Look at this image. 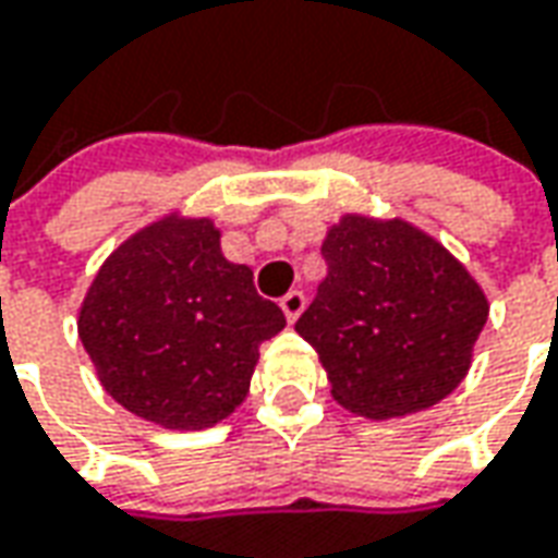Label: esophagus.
<instances>
[{
  "instance_id": "1",
  "label": "esophagus",
  "mask_w": 558,
  "mask_h": 558,
  "mask_svg": "<svg viewBox=\"0 0 558 558\" xmlns=\"http://www.w3.org/2000/svg\"><path fill=\"white\" fill-rule=\"evenodd\" d=\"M280 308H283V315L287 320L293 324L299 315H302V308H305V296H302V290H290L287 296L280 299Z\"/></svg>"
}]
</instances>
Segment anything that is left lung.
<instances>
[{
  "label": "left lung",
  "instance_id": "left-lung-1",
  "mask_svg": "<svg viewBox=\"0 0 558 558\" xmlns=\"http://www.w3.org/2000/svg\"><path fill=\"white\" fill-rule=\"evenodd\" d=\"M327 278L296 320L345 411H426L463 383L488 299L441 243L401 219L342 216L320 246Z\"/></svg>",
  "mask_w": 558,
  "mask_h": 558
}]
</instances>
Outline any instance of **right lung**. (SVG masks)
Listing matches in <instances>:
<instances>
[{
    "mask_svg": "<svg viewBox=\"0 0 558 558\" xmlns=\"http://www.w3.org/2000/svg\"><path fill=\"white\" fill-rule=\"evenodd\" d=\"M105 392L166 429H209L250 392L259 345L287 327L209 219L166 216L120 243L80 308Z\"/></svg>",
    "mask_w": 558,
    "mask_h": 558,
    "instance_id": "right-lung-1",
    "label": "right lung"
}]
</instances>
